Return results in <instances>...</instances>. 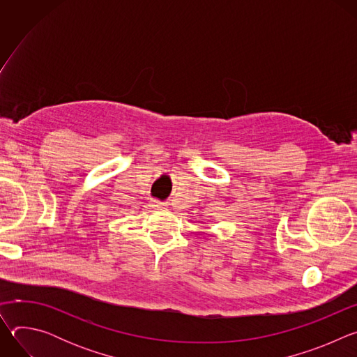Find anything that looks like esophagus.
Segmentation results:
<instances>
[{
  "label": "esophagus",
  "instance_id": "esophagus-1",
  "mask_svg": "<svg viewBox=\"0 0 357 357\" xmlns=\"http://www.w3.org/2000/svg\"><path fill=\"white\" fill-rule=\"evenodd\" d=\"M151 206H152V208H164L165 205H164V203L158 202V200H152V203H151Z\"/></svg>",
  "mask_w": 357,
  "mask_h": 357
}]
</instances>
